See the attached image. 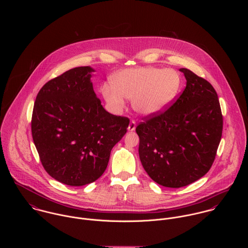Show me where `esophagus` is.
<instances>
[{
  "label": "esophagus",
  "instance_id": "34e87169",
  "mask_svg": "<svg viewBox=\"0 0 248 248\" xmlns=\"http://www.w3.org/2000/svg\"><path fill=\"white\" fill-rule=\"evenodd\" d=\"M136 127H137L136 121H135V120H131V122H130V124H129V127H128V130H129L130 132H133V131L136 130Z\"/></svg>",
  "mask_w": 248,
  "mask_h": 248
}]
</instances>
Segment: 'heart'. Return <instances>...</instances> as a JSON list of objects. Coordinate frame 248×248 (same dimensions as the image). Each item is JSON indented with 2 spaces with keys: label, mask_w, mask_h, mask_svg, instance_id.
Returning a JSON list of instances; mask_svg holds the SVG:
<instances>
[{
  "label": "heart",
  "mask_w": 248,
  "mask_h": 248,
  "mask_svg": "<svg viewBox=\"0 0 248 248\" xmlns=\"http://www.w3.org/2000/svg\"><path fill=\"white\" fill-rule=\"evenodd\" d=\"M181 78L171 69L135 68L118 72L110 88L103 89V95L111 106H124V97L132 99L134 108L144 115L157 113L177 96Z\"/></svg>",
  "instance_id": "b5f03b06"
}]
</instances>
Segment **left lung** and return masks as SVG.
Instances as JSON below:
<instances>
[{
    "mask_svg": "<svg viewBox=\"0 0 248 248\" xmlns=\"http://www.w3.org/2000/svg\"><path fill=\"white\" fill-rule=\"evenodd\" d=\"M186 87L164 110L144 116L136 132L144 170L156 183L180 188L211 168L222 135L217 94L204 78L180 69Z\"/></svg>",
    "mask_w": 248,
    "mask_h": 248,
    "instance_id": "8db88e82",
    "label": "left lung"
}]
</instances>
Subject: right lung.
Listing matches in <instances>:
<instances>
[{
	"mask_svg": "<svg viewBox=\"0 0 248 248\" xmlns=\"http://www.w3.org/2000/svg\"><path fill=\"white\" fill-rule=\"evenodd\" d=\"M90 67L67 71L39 91L31 134L46 172L70 186L92 183L106 170L130 119L108 112L93 91Z\"/></svg>",
	"mask_w": 248,
	"mask_h": 248,
	"instance_id": "1",
	"label": "right lung"
}]
</instances>
